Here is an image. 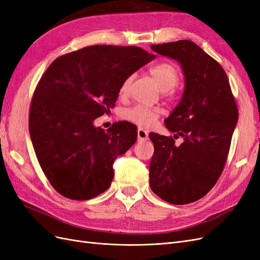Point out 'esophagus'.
<instances>
[{
  "mask_svg": "<svg viewBox=\"0 0 260 260\" xmlns=\"http://www.w3.org/2000/svg\"><path fill=\"white\" fill-rule=\"evenodd\" d=\"M147 138H148L147 131L139 128V129H138V140H139V141H146Z\"/></svg>",
  "mask_w": 260,
  "mask_h": 260,
  "instance_id": "34e87169",
  "label": "esophagus"
}]
</instances>
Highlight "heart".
Listing matches in <instances>:
<instances>
[{
    "label": "heart",
    "instance_id": "heart-1",
    "mask_svg": "<svg viewBox=\"0 0 260 260\" xmlns=\"http://www.w3.org/2000/svg\"><path fill=\"white\" fill-rule=\"evenodd\" d=\"M149 75L152 76L156 84L161 91H172V89L179 82V70L176 65L171 62L162 61L158 62L148 69ZM132 81V76L128 77L120 86V95L127 94L130 83ZM160 111L158 108H148L142 105H136L133 107L124 109L122 117L140 127H149L152 125L157 118L159 117Z\"/></svg>",
    "mask_w": 260,
    "mask_h": 260
}]
</instances>
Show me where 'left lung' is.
I'll use <instances>...</instances> for the list:
<instances>
[{"label":"left lung","mask_w":260,"mask_h":260,"mask_svg":"<svg viewBox=\"0 0 260 260\" xmlns=\"http://www.w3.org/2000/svg\"><path fill=\"white\" fill-rule=\"evenodd\" d=\"M151 48L180 62L185 86L180 103L165 119L174 138L149 133L154 144L149 186L165 202L184 205L205 196L221 176L238 106L223 68L198 44L179 40ZM179 136L184 142L176 146Z\"/></svg>","instance_id":"obj_1"}]
</instances>
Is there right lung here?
I'll list each match as a JSON object with an SVG mask.
<instances>
[{
	"instance_id": "add662e5",
	"label": "right lung",
	"mask_w": 260,
	"mask_h": 260,
	"mask_svg": "<svg viewBox=\"0 0 260 260\" xmlns=\"http://www.w3.org/2000/svg\"><path fill=\"white\" fill-rule=\"evenodd\" d=\"M155 58L138 46L92 45L61 55L31 100L29 132L39 164L60 195L85 201L105 192L113 164L136 143V125L107 131L93 121L115 106L123 81Z\"/></svg>"
}]
</instances>
